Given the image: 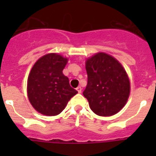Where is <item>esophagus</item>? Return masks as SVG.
<instances>
[{"mask_svg": "<svg viewBox=\"0 0 156 156\" xmlns=\"http://www.w3.org/2000/svg\"><path fill=\"white\" fill-rule=\"evenodd\" d=\"M76 90L78 91V93H81V91H82V87H78L76 88Z\"/></svg>", "mask_w": 156, "mask_h": 156, "instance_id": "34e87169", "label": "esophagus"}]
</instances>
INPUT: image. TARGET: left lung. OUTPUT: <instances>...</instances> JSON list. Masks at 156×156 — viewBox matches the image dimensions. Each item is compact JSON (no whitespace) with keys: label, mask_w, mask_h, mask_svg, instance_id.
<instances>
[{"label":"left lung","mask_w":156,"mask_h":156,"mask_svg":"<svg viewBox=\"0 0 156 156\" xmlns=\"http://www.w3.org/2000/svg\"><path fill=\"white\" fill-rule=\"evenodd\" d=\"M87 85L83 94L92 111L101 116L119 112L126 105L130 85L126 71L115 58L103 52L86 61Z\"/></svg>","instance_id":"obj_1"}]
</instances>
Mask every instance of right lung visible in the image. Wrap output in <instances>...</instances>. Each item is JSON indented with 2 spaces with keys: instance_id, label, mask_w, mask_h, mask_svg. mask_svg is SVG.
Returning a JSON list of instances; mask_svg holds the SVG:
<instances>
[{
  "instance_id": "right-lung-1",
  "label": "right lung",
  "mask_w": 156,
  "mask_h": 156,
  "mask_svg": "<svg viewBox=\"0 0 156 156\" xmlns=\"http://www.w3.org/2000/svg\"><path fill=\"white\" fill-rule=\"evenodd\" d=\"M67 62L68 58L51 53L38 59L33 66L27 81V94L32 106L40 113L58 115L78 93L62 73Z\"/></svg>"
}]
</instances>
